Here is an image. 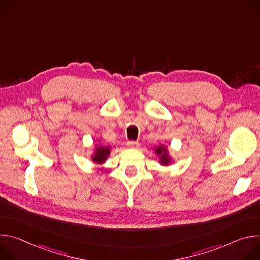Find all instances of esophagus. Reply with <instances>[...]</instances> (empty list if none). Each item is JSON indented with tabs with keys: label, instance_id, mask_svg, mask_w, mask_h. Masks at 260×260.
I'll list each match as a JSON object with an SVG mask.
<instances>
[{
	"label": "esophagus",
	"instance_id": "34e87169",
	"mask_svg": "<svg viewBox=\"0 0 260 260\" xmlns=\"http://www.w3.org/2000/svg\"><path fill=\"white\" fill-rule=\"evenodd\" d=\"M126 145H127V147H129V148H138V147L140 146V143L137 142V141H128V142L126 143Z\"/></svg>",
	"mask_w": 260,
	"mask_h": 260
}]
</instances>
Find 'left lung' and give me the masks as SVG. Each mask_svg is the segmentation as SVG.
<instances>
[{
  "label": "left lung",
  "instance_id": "1",
  "mask_svg": "<svg viewBox=\"0 0 260 260\" xmlns=\"http://www.w3.org/2000/svg\"><path fill=\"white\" fill-rule=\"evenodd\" d=\"M156 153L158 155H161V160L164 164H167L169 161V159L167 158V155H166V149L164 147H158L156 149Z\"/></svg>",
  "mask_w": 260,
  "mask_h": 260
}]
</instances>
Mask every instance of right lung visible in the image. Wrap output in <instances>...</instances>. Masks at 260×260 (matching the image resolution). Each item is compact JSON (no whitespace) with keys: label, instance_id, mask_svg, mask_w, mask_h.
Masks as SVG:
<instances>
[{"label":"right lung","instance_id":"right-lung-1","mask_svg":"<svg viewBox=\"0 0 260 260\" xmlns=\"http://www.w3.org/2000/svg\"><path fill=\"white\" fill-rule=\"evenodd\" d=\"M109 153H110V149L108 147H98L96 151H95V155L92 157V159L96 162H102L106 159V157L108 156Z\"/></svg>","mask_w":260,"mask_h":260}]
</instances>
